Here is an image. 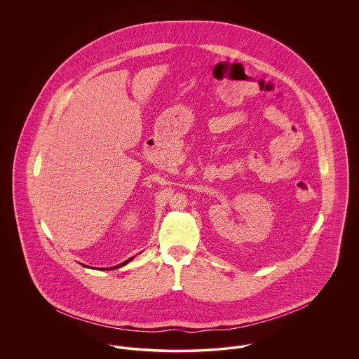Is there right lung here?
I'll return each instance as SVG.
<instances>
[{"mask_svg": "<svg viewBox=\"0 0 359 359\" xmlns=\"http://www.w3.org/2000/svg\"><path fill=\"white\" fill-rule=\"evenodd\" d=\"M135 257V256H134ZM134 257H131V258H128V259H126V261H124V262H121V264H118V265H116V266H110V268H103V269H107V271H109V269H116V268H120V266H123V265H126V264H128V262H130V261H131V259H133V258H134ZM83 265H84V264H83ZM84 266H86V265H84ZM88 268H90V266H88Z\"/></svg>", "mask_w": 359, "mask_h": 359, "instance_id": "add662e5", "label": "right lung"}]
</instances>
